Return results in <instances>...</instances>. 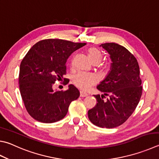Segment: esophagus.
<instances>
[{"mask_svg": "<svg viewBox=\"0 0 159 159\" xmlns=\"http://www.w3.org/2000/svg\"><path fill=\"white\" fill-rule=\"evenodd\" d=\"M88 95V94L86 93V92H83V91H80V97H87Z\"/></svg>", "mask_w": 159, "mask_h": 159, "instance_id": "obj_1", "label": "esophagus"}]
</instances>
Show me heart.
<instances>
[{"label": "heart", "instance_id": "1", "mask_svg": "<svg viewBox=\"0 0 159 159\" xmlns=\"http://www.w3.org/2000/svg\"><path fill=\"white\" fill-rule=\"evenodd\" d=\"M88 54L92 62H97L99 63L102 58V51L97 48L92 47L89 48ZM73 81L75 85L79 88L88 89L97 82V79L94 75L80 72V73L74 75L73 77Z\"/></svg>", "mask_w": 159, "mask_h": 159}]
</instances>
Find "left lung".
<instances>
[{
	"instance_id": "1",
	"label": "left lung",
	"mask_w": 159,
	"mask_h": 159,
	"mask_svg": "<svg viewBox=\"0 0 159 159\" xmlns=\"http://www.w3.org/2000/svg\"><path fill=\"white\" fill-rule=\"evenodd\" d=\"M99 47L108 52L112 62L107 76L97 88L109 97L104 101L103 94L94 95L97 103L88 111V117L99 127L115 128L127 120L139 103L143 90L139 65L122 46L106 43Z\"/></svg>"
}]
</instances>
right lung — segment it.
I'll return each instance as SVG.
<instances>
[{
	"instance_id": "obj_1",
	"label": "right lung",
	"mask_w": 159,
	"mask_h": 159,
	"mask_svg": "<svg viewBox=\"0 0 159 159\" xmlns=\"http://www.w3.org/2000/svg\"><path fill=\"white\" fill-rule=\"evenodd\" d=\"M86 43L60 39L39 41L31 47L20 65L19 89L25 107L32 117L43 123L63 119L72 101L80 92L73 85L66 91L54 90L56 80L66 74V62L70 55Z\"/></svg>"
}]
</instances>
